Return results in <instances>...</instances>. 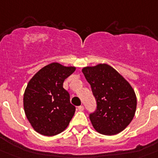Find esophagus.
<instances>
[{"instance_id": "34e87169", "label": "esophagus", "mask_w": 158, "mask_h": 158, "mask_svg": "<svg viewBox=\"0 0 158 158\" xmlns=\"http://www.w3.org/2000/svg\"><path fill=\"white\" fill-rule=\"evenodd\" d=\"M78 110H80V111L84 110V106H78Z\"/></svg>"}]
</instances>
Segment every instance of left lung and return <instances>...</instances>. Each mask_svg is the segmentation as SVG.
<instances>
[{
  "instance_id": "obj_1",
  "label": "left lung",
  "mask_w": 158,
  "mask_h": 158,
  "mask_svg": "<svg viewBox=\"0 0 158 158\" xmlns=\"http://www.w3.org/2000/svg\"><path fill=\"white\" fill-rule=\"evenodd\" d=\"M95 98L97 109L89 114L98 132L111 135L119 133L131 123L136 109L132 87L116 70L106 64L82 69Z\"/></svg>"
}]
</instances>
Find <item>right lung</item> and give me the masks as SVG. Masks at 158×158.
I'll list each match as a JSON object with an SVG mask.
<instances>
[{
	"mask_svg": "<svg viewBox=\"0 0 158 158\" xmlns=\"http://www.w3.org/2000/svg\"><path fill=\"white\" fill-rule=\"evenodd\" d=\"M76 69L52 63L38 72L27 85L23 98L27 119L35 131L52 136L68 127L76 107L63 87L67 77Z\"/></svg>",
	"mask_w": 158,
	"mask_h": 158,
	"instance_id": "obj_1",
	"label": "right lung"
}]
</instances>
